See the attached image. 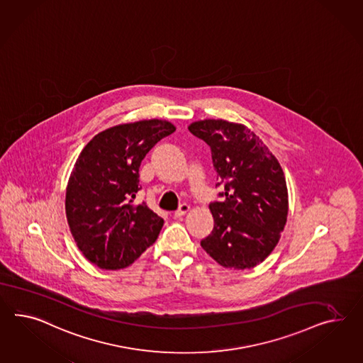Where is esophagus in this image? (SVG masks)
<instances>
[{"label": "esophagus", "instance_id": "34e87169", "mask_svg": "<svg viewBox=\"0 0 363 363\" xmlns=\"http://www.w3.org/2000/svg\"><path fill=\"white\" fill-rule=\"evenodd\" d=\"M188 211H189V205H180V206H179V209H177V212L174 213V218H180V217H183V216H184V214H186Z\"/></svg>", "mask_w": 363, "mask_h": 363}]
</instances>
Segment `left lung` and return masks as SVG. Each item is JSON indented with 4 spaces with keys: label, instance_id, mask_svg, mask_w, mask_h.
I'll return each mask as SVG.
<instances>
[{
    "label": "left lung",
    "instance_id": "1",
    "mask_svg": "<svg viewBox=\"0 0 363 363\" xmlns=\"http://www.w3.org/2000/svg\"><path fill=\"white\" fill-rule=\"evenodd\" d=\"M188 130L211 147L216 186L225 189L223 201L209 205L214 228L201 247L223 267L252 269L274 250L287 223L284 172L245 125L204 120L191 123Z\"/></svg>",
    "mask_w": 363,
    "mask_h": 363
}]
</instances>
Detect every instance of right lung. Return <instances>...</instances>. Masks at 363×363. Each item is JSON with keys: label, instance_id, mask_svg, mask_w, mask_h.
<instances>
[{"label": "right lung", "instance_id": "add662e5", "mask_svg": "<svg viewBox=\"0 0 363 363\" xmlns=\"http://www.w3.org/2000/svg\"><path fill=\"white\" fill-rule=\"evenodd\" d=\"M175 130L163 120L122 123L94 135L80 152L65 214L77 247L97 267L125 269L157 241L163 218L133 199L140 189V162Z\"/></svg>", "mask_w": 363, "mask_h": 363}]
</instances>
